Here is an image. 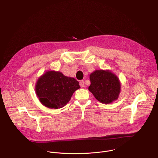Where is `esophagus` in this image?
Instances as JSON below:
<instances>
[{"instance_id":"34e87169","label":"esophagus","mask_w":158,"mask_h":158,"mask_svg":"<svg viewBox=\"0 0 158 158\" xmlns=\"http://www.w3.org/2000/svg\"><path fill=\"white\" fill-rule=\"evenodd\" d=\"M79 84H80V85H81V87H84V86H85V84H84V81L82 80V81H81L80 82H79Z\"/></svg>"}]
</instances>
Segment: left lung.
<instances>
[{
    "instance_id": "8db88e82",
    "label": "left lung",
    "mask_w": 158,
    "mask_h": 158,
    "mask_svg": "<svg viewBox=\"0 0 158 158\" xmlns=\"http://www.w3.org/2000/svg\"><path fill=\"white\" fill-rule=\"evenodd\" d=\"M91 85L88 89L102 104H110L117 100L121 84L118 77L110 70H96L90 74Z\"/></svg>"
}]
</instances>
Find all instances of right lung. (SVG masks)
Masks as SVG:
<instances>
[{"instance_id": "right-lung-1", "label": "right lung", "mask_w": 158, "mask_h": 158, "mask_svg": "<svg viewBox=\"0 0 158 158\" xmlns=\"http://www.w3.org/2000/svg\"><path fill=\"white\" fill-rule=\"evenodd\" d=\"M80 87L74 77L65 76L59 71H49L38 78L35 89L42 105L56 109L65 106Z\"/></svg>"}]
</instances>
